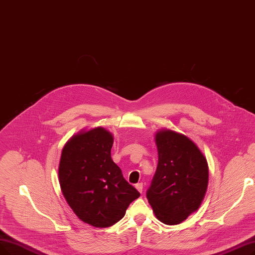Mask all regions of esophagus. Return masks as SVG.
I'll use <instances>...</instances> for the list:
<instances>
[{
	"mask_svg": "<svg viewBox=\"0 0 255 255\" xmlns=\"http://www.w3.org/2000/svg\"><path fill=\"white\" fill-rule=\"evenodd\" d=\"M135 187H136V190H137L139 193L142 192V183H141V182L136 183V184H135Z\"/></svg>",
	"mask_w": 255,
	"mask_h": 255,
	"instance_id": "obj_1",
	"label": "esophagus"
}]
</instances>
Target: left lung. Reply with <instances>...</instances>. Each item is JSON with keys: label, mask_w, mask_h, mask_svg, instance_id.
Segmentation results:
<instances>
[{"label": "left lung", "mask_w": 255, "mask_h": 255, "mask_svg": "<svg viewBox=\"0 0 255 255\" xmlns=\"http://www.w3.org/2000/svg\"><path fill=\"white\" fill-rule=\"evenodd\" d=\"M155 138L158 163L146 196L160 222L176 225L200 206L208 183L207 162L185 135L162 130Z\"/></svg>", "instance_id": "8db88e82"}]
</instances>
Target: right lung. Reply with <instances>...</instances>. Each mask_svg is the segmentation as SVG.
I'll use <instances>...</instances> for the list:
<instances>
[{
	"instance_id": "right-lung-1",
	"label": "right lung",
	"mask_w": 255,
	"mask_h": 255,
	"mask_svg": "<svg viewBox=\"0 0 255 255\" xmlns=\"http://www.w3.org/2000/svg\"><path fill=\"white\" fill-rule=\"evenodd\" d=\"M114 137L102 127L73 136L61 153L59 183L66 202L83 222L109 227L139 197L112 159Z\"/></svg>"
}]
</instances>
